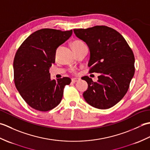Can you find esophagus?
Returning <instances> with one entry per match:
<instances>
[{"label":"esophagus","instance_id":"obj_1","mask_svg":"<svg viewBox=\"0 0 150 150\" xmlns=\"http://www.w3.org/2000/svg\"><path fill=\"white\" fill-rule=\"evenodd\" d=\"M79 81H80V79H79V78H72L71 79V81H72V82H73V83H75V82H77Z\"/></svg>","mask_w":150,"mask_h":150}]
</instances>
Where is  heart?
I'll use <instances>...</instances> for the list:
<instances>
[{"mask_svg":"<svg viewBox=\"0 0 150 150\" xmlns=\"http://www.w3.org/2000/svg\"><path fill=\"white\" fill-rule=\"evenodd\" d=\"M86 46V45L84 44L83 41H82L81 40H73L71 43L72 49L73 50V51H74L75 52H77V50L81 49V47H82L83 46ZM73 71L75 72V71L73 69Z\"/></svg>","mask_w":150,"mask_h":150,"instance_id":"1","label":"heart"}]
</instances>
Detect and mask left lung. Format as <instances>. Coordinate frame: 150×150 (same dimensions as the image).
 Here are the masks:
<instances>
[{"instance_id": "1", "label": "left lung", "mask_w": 150, "mask_h": 150, "mask_svg": "<svg viewBox=\"0 0 150 150\" xmlns=\"http://www.w3.org/2000/svg\"><path fill=\"white\" fill-rule=\"evenodd\" d=\"M73 31L90 49L89 73H100L97 82L88 76L82 78L88 84L84 99L98 109L113 107L126 95L134 75L132 50L121 34L110 27L95 26Z\"/></svg>"}]
</instances>
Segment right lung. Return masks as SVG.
Returning <instances> with one entry per match:
<instances>
[{
	"mask_svg": "<svg viewBox=\"0 0 150 150\" xmlns=\"http://www.w3.org/2000/svg\"><path fill=\"white\" fill-rule=\"evenodd\" d=\"M72 30L44 28L31 34L22 43L13 60L14 82L25 102L33 109L47 111L58 106L64 88L71 79L52 81L50 67L55 63L57 47L71 37Z\"/></svg>",
	"mask_w": 150,
	"mask_h": 150,
	"instance_id": "right-lung-1",
	"label": "right lung"
}]
</instances>
